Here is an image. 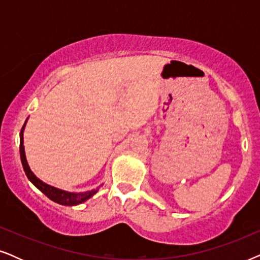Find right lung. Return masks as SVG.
I'll return each mask as SVG.
<instances>
[{
	"label": "right lung",
	"instance_id": "obj_1",
	"mask_svg": "<svg viewBox=\"0 0 260 260\" xmlns=\"http://www.w3.org/2000/svg\"><path fill=\"white\" fill-rule=\"evenodd\" d=\"M26 123H27V120L24 122L22 129H21V133H20V156H21V162H22L23 170H24V173H26L28 180H29L39 190H41L42 193H44L48 199H51L52 201H54V202H56V204L62 205V206L80 205L86 200H88L90 198L93 197V195L98 191L99 187L97 188V189L87 190V191H84V193H71V191H66V190L59 189V188L49 186V184L42 182L40 179H38V177L34 175V173L31 172L29 166H28L26 154H24L23 131H24V126H26Z\"/></svg>",
	"mask_w": 260,
	"mask_h": 260
}]
</instances>
